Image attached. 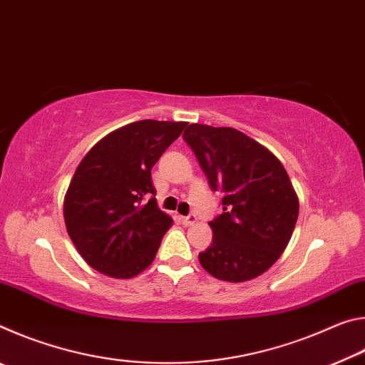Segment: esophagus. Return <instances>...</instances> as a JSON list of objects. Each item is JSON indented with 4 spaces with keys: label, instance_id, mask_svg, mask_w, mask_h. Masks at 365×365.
Segmentation results:
<instances>
[{
    "label": "esophagus",
    "instance_id": "1",
    "mask_svg": "<svg viewBox=\"0 0 365 365\" xmlns=\"http://www.w3.org/2000/svg\"><path fill=\"white\" fill-rule=\"evenodd\" d=\"M195 222H196V214L195 212H190L188 215H185V217H183L185 225H193Z\"/></svg>",
    "mask_w": 365,
    "mask_h": 365
}]
</instances>
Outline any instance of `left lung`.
I'll use <instances>...</instances> for the list:
<instances>
[{"label":"left lung","mask_w":365,"mask_h":365,"mask_svg":"<svg viewBox=\"0 0 365 365\" xmlns=\"http://www.w3.org/2000/svg\"><path fill=\"white\" fill-rule=\"evenodd\" d=\"M183 140L224 209L209 222L212 243L200 252L201 265L219 280L256 279L282 256L298 220V196L285 168L230 127L190 123Z\"/></svg>","instance_id":"obj_1"}]
</instances>
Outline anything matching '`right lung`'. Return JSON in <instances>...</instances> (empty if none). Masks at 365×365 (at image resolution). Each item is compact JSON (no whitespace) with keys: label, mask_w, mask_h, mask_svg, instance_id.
Listing matches in <instances>:
<instances>
[{"label":"right lung","mask_w":365,"mask_h":365,"mask_svg":"<svg viewBox=\"0 0 365 365\" xmlns=\"http://www.w3.org/2000/svg\"><path fill=\"white\" fill-rule=\"evenodd\" d=\"M187 122L138 120L117 128L86 153L64 197L67 233L80 256L114 279L150 265L170 215L160 211L151 169Z\"/></svg>","instance_id":"right-lung-1"}]
</instances>
